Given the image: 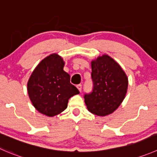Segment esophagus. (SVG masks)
Returning <instances> with one entry per match:
<instances>
[{"mask_svg":"<svg viewBox=\"0 0 157 157\" xmlns=\"http://www.w3.org/2000/svg\"><path fill=\"white\" fill-rule=\"evenodd\" d=\"M77 89H78V90L80 91V92H81V90H82V85L81 84L77 85Z\"/></svg>","mask_w":157,"mask_h":157,"instance_id":"obj_1","label":"esophagus"}]
</instances>
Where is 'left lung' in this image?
<instances>
[{
	"instance_id": "1",
	"label": "left lung",
	"mask_w": 157,
	"mask_h": 157,
	"mask_svg": "<svg viewBox=\"0 0 157 157\" xmlns=\"http://www.w3.org/2000/svg\"><path fill=\"white\" fill-rule=\"evenodd\" d=\"M94 89L84 96L88 111L99 117L113 113L126 97L128 77L121 65L107 54L91 61Z\"/></svg>"
}]
</instances>
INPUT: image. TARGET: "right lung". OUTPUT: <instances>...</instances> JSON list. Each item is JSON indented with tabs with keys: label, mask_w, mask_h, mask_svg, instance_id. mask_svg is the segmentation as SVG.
<instances>
[{
	"label": "right lung",
	"mask_w": 157,
	"mask_h": 157,
	"mask_svg": "<svg viewBox=\"0 0 157 157\" xmlns=\"http://www.w3.org/2000/svg\"><path fill=\"white\" fill-rule=\"evenodd\" d=\"M65 62L57 54H50L38 63L27 82V93L35 109L48 117L58 115L79 90L63 71Z\"/></svg>",
	"instance_id": "1"
}]
</instances>
